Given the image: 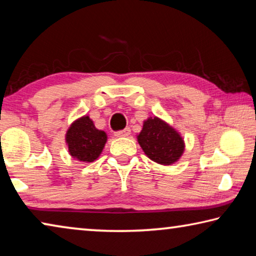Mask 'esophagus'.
<instances>
[{"label":"esophagus","instance_id":"34e87169","mask_svg":"<svg viewBox=\"0 0 256 256\" xmlns=\"http://www.w3.org/2000/svg\"><path fill=\"white\" fill-rule=\"evenodd\" d=\"M130 134H131V128H126L122 130V131H118V132H115L114 136H118V138H124V136H128Z\"/></svg>","mask_w":256,"mask_h":256}]
</instances>
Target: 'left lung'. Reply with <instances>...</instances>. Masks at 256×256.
<instances>
[{"instance_id": "1", "label": "left lung", "mask_w": 256, "mask_h": 256, "mask_svg": "<svg viewBox=\"0 0 256 256\" xmlns=\"http://www.w3.org/2000/svg\"><path fill=\"white\" fill-rule=\"evenodd\" d=\"M136 138L146 157L164 166L178 162L185 150L180 133L157 116L144 120Z\"/></svg>"}]
</instances>
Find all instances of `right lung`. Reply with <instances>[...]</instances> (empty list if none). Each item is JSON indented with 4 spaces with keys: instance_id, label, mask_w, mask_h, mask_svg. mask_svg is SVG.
Listing matches in <instances>:
<instances>
[{
    "instance_id": "obj_1",
    "label": "right lung",
    "mask_w": 256,
    "mask_h": 256,
    "mask_svg": "<svg viewBox=\"0 0 256 256\" xmlns=\"http://www.w3.org/2000/svg\"><path fill=\"white\" fill-rule=\"evenodd\" d=\"M66 142L72 158L89 164L102 152L107 134L94 126V120L88 115H84L71 123L66 134Z\"/></svg>"
}]
</instances>
